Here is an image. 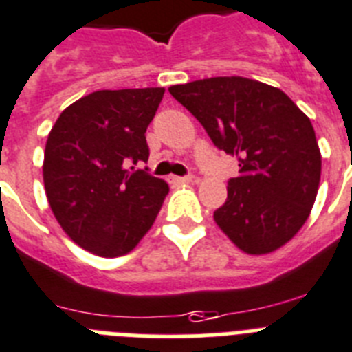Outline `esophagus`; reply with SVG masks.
Segmentation results:
<instances>
[{"label": "esophagus", "mask_w": 352, "mask_h": 352, "mask_svg": "<svg viewBox=\"0 0 352 352\" xmlns=\"http://www.w3.org/2000/svg\"><path fill=\"white\" fill-rule=\"evenodd\" d=\"M168 181L171 182V184H193V182H197L199 179H195V177H170Z\"/></svg>", "instance_id": "34e87169"}]
</instances>
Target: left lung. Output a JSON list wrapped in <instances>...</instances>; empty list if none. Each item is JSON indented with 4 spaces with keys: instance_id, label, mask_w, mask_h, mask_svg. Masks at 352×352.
<instances>
[{
    "instance_id": "obj_1",
    "label": "left lung",
    "mask_w": 352,
    "mask_h": 352,
    "mask_svg": "<svg viewBox=\"0 0 352 352\" xmlns=\"http://www.w3.org/2000/svg\"><path fill=\"white\" fill-rule=\"evenodd\" d=\"M218 148L240 161L214 221L240 250L274 252L308 220L322 157L309 118L274 85L214 76L171 85Z\"/></svg>"
}]
</instances>
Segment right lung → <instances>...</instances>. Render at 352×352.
Returning a JSON list of instances; mask_svg holds the SVG:
<instances>
[{
    "instance_id": "obj_1",
    "label": "right lung",
    "mask_w": 352,
    "mask_h": 352,
    "mask_svg": "<svg viewBox=\"0 0 352 352\" xmlns=\"http://www.w3.org/2000/svg\"><path fill=\"white\" fill-rule=\"evenodd\" d=\"M164 87L94 91L62 111L44 148V190L53 214L87 252L118 258L157 218L168 184L144 170V132Z\"/></svg>"
}]
</instances>
